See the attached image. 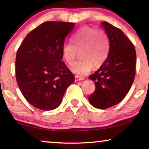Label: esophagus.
I'll return each mask as SVG.
<instances>
[{
    "label": "esophagus",
    "instance_id": "34e87169",
    "mask_svg": "<svg viewBox=\"0 0 149 149\" xmlns=\"http://www.w3.org/2000/svg\"><path fill=\"white\" fill-rule=\"evenodd\" d=\"M84 79V77H81V76H79V75H75V81L83 80Z\"/></svg>",
    "mask_w": 149,
    "mask_h": 149
}]
</instances>
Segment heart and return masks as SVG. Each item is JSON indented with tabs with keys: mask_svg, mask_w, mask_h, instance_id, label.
Instances as JSON below:
<instances>
[{
	"mask_svg": "<svg viewBox=\"0 0 149 149\" xmlns=\"http://www.w3.org/2000/svg\"><path fill=\"white\" fill-rule=\"evenodd\" d=\"M73 44L65 42L62 54L67 63L72 65L79 51L80 58L71 67L78 75L87 74L93 68L101 66L107 59L110 52V40L105 32L84 26L73 36Z\"/></svg>",
	"mask_w": 149,
	"mask_h": 149,
	"instance_id": "b5f03b06",
	"label": "heart"
}]
</instances>
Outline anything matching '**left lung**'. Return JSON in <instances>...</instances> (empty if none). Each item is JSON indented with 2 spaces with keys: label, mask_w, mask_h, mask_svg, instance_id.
I'll return each instance as SVG.
<instances>
[{
  "label": "left lung",
  "mask_w": 149,
  "mask_h": 149,
  "mask_svg": "<svg viewBox=\"0 0 149 149\" xmlns=\"http://www.w3.org/2000/svg\"><path fill=\"white\" fill-rule=\"evenodd\" d=\"M110 40L107 59L89 78L95 91L88 96L94 107L104 109L116 105L128 93L136 75L134 46L120 29L107 22L101 23Z\"/></svg>",
  "instance_id": "left-lung-1"
}]
</instances>
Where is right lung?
Masks as SVG:
<instances>
[{"instance_id": "right-lung-1", "label": "right lung", "mask_w": 149, "mask_h": 149, "mask_svg": "<svg viewBox=\"0 0 149 149\" xmlns=\"http://www.w3.org/2000/svg\"><path fill=\"white\" fill-rule=\"evenodd\" d=\"M74 23L47 22L25 38L16 54L18 86L29 103L40 110L59 106L66 89L75 77L63 58L65 38Z\"/></svg>"}]
</instances>
